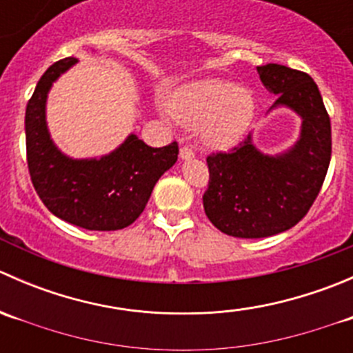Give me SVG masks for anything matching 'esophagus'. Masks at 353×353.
<instances>
[{
    "mask_svg": "<svg viewBox=\"0 0 353 353\" xmlns=\"http://www.w3.org/2000/svg\"><path fill=\"white\" fill-rule=\"evenodd\" d=\"M179 157H181V159H183V160H190V159H193V157H194V152L191 150L190 147H181Z\"/></svg>",
    "mask_w": 353,
    "mask_h": 353,
    "instance_id": "obj_1",
    "label": "esophagus"
}]
</instances>
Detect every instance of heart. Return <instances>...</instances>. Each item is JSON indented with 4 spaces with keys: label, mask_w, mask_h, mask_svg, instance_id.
Returning a JSON list of instances; mask_svg holds the SVG:
<instances>
[{
    "label": "heart",
    "mask_w": 353,
    "mask_h": 353,
    "mask_svg": "<svg viewBox=\"0 0 353 353\" xmlns=\"http://www.w3.org/2000/svg\"><path fill=\"white\" fill-rule=\"evenodd\" d=\"M177 123L199 126V137L212 148H230L248 133L254 117V99L245 88L220 78H206L177 88L169 101Z\"/></svg>",
    "instance_id": "b5f03b06"
}]
</instances>
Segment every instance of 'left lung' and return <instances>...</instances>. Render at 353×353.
Here are the masks:
<instances>
[{
  "mask_svg": "<svg viewBox=\"0 0 353 353\" xmlns=\"http://www.w3.org/2000/svg\"><path fill=\"white\" fill-rule=\"evenodd\" d=\"M259 78L275 108H288L302 119L301 137L292 148L266 155L252 134L230 154L206 157L210 179L203 206L210 222L223 234L259 239L288 230L318 198L331 160V123L318 85L304 71L288 66H258Z\"/></svg>",
  "mask_w": 353,
  "mask_h": 353,
  "instance_id": "obj_1",
  "label": "left lung"
}]
</instances>
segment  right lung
<instances>
[{
  "instance_id": "1",
  "label": "right lung",
  "mask_w": 353,
  "mask_h": 353,
  "mask_svg": "<svg viewBox=\"0 0 353 353\" xmlns=\"http://www.w3.org/2000/svg\"><path fill=\"white\" fill-rule=\"evenodd\" d=\"M65 58L48 68L25 110L27 163L32 184L49 212L87 230H119L147 206L157 181L176 163V141L152 148L137 134L101 159H71L49 134L46 102L52 83L77 63Z\"/></svg>"
}]
</instances>
